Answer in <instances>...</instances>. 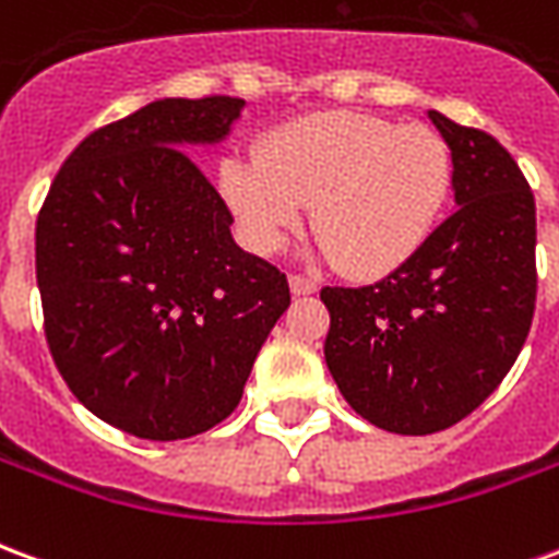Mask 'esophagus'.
Returning a JSON list of instances; mask_svg holds the SVG:
<instances>
[{"label":"esophagus","mask_w":559,"mask_h":559,"mask_svg":"<svg viewBox=\"0 0 559 559\" xmlns=\"http://www.w3.org/2000/svg\"><path fill=\"white\" fill-rule=\"evenodd\" d=\"M290 290L293 296H308V293H317V281L308 275H290Z\"/></svg>","instance_id":"obj_1"}]
</instances>
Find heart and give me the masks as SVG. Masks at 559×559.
Returning <instances> with one entry per match:
<instances>
[{"label": "heart", "mask_w": 559, "mask_h": 559, "mask_svg": "<svg viewBox=\"0 0 559 559\" xmlns=\"http://www.w3.org/2000/svg\"><path fill=\"white\" fill-rule=\"evenodd\" d=\"M455 152L431 126L359 110L272 128L257 158L221 160V191L257 251H275L311 206L323 254L359 278L401 269L443 218Z\"/></svg>", "instance_id": "heart-1"}]
</instances>
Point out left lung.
I'll return each instance as SVG.
<instances>
[{"label":"left lung","mask_w":559,"mask_h":559,"mask_svg":"<svg viewBox=\"0 0 559 559\" xmlns=\"http://www.w3.org/2000/svg\"><path fill=\"white\" fill-rule=\"evenodd\" d=\"M455 152V212L419 254L368 287H323L326 365L353 411L433 433L503 383L536 311V200L481 128L431 110Z\"/></svg>","instance_id":"left-lung-1"}]
</instances>
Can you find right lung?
<instances>
[{
    "label": "right lung",
    "mask_w": 559,
    "mask_h": 559,
    "mask_svg": "<svg viewBox=\"0 0 559 559\" xmlns=\"http://www.w3.org/2000/svg\"><path fill=\"white\" fill-rule=\"evenodd\" d=\"M242 98H160L92 131L35 224L44 335L74 399L143 440H185L236 411L290 305L278 266L233 242V215L188 143H218Z\"/></svg>",
    "instance_id": "add662e5"
}]
</instances>
